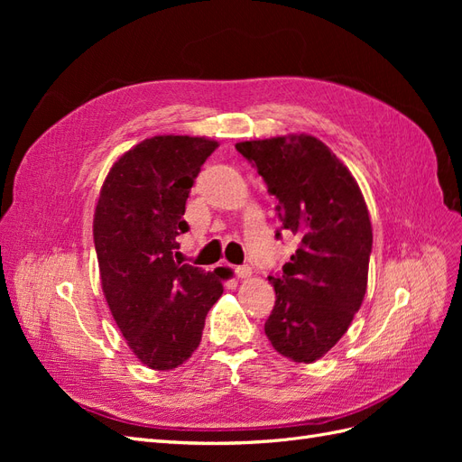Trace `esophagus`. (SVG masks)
<instances>
[{
    "label": "esophagus",
    "mask_w": 462,
    "mask_h": 462,
    "mask_svg": "<svg viewBox=\"0 0 462 462\" xmlns=\"http://www.w3.org/2000/svg\"><path fill=\"white\" fill-rule=\"evenodd\" d=\"M235 273H236V277H239V279H246V277L253 275V270H250L248 265H236Z\"/></svg>",
    "instance_id": "34e87169"
}]
</instances>
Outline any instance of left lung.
Returning <instances> with one entry per match:
<instances>
[{
	"label": "left lung",
	"mask_w": 462,
	"mask_h": 462,
	"mask_svg": "<svg viewBox=\"0 0 462 462\" xmlns=\"http://www.w3.org/2000/svg\"><path fill=\"white\" fill-rule=\"evenodd\" d=\"M236 150L279 200L282 229L299 239L283 273L270 275L277 299L265 335L279 355L312 365L343 337L365 300L368 206L346 165L312 134L245 141Z\"/></svg>",
	"instance_id": "1"
}]
</instances>
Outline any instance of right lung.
Segmentation results:
<instances>
[{
  "instance_id": "add662e5",
  "label": "right lung",
  "mask_w": 462,
  "mask_h": 462,
  "mask_svg": "<svg viewBox=\"0 0 462 462\" xmlns=\"http://www.w3.org/2000/svg\"><path fill=\"white\" fill-rule=\"evenodd\" d=\"M204 136L158 134L111 165L94 212L104 297L134 356L152 370L183 365L202 339L208 310L223 292L219 268L177 258L185 204L206 158Z\"/></svg>"
}]
</instances>
